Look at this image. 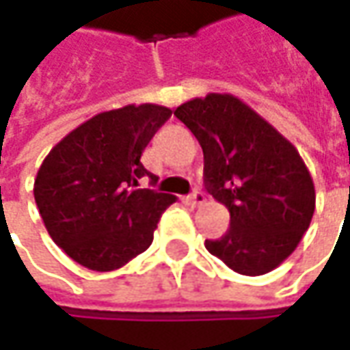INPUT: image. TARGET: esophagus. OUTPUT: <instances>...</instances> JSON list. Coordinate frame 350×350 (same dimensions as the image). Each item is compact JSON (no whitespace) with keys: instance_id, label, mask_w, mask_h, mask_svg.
Here are the masks:
<instances>
[{"instance_id":"obj_1","label":"esophagus","mask_w":350,"mask_h":350,"mask_svg":"<svg viewBox=\"0 0 350 350\" xmlns=\"http://www.w3.org/2000/svg\"><path fill=\"white\" fill-rule=\"evenodd\" d=\"M188 202H190L191 205H202L205 202V196L200 190L191 191V196H188Z\"/></svg>"}]
</instances>
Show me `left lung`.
I'll return each mask as SVG.
<instances>
[{
    "instance_id": "obj_1",
    "label": "left lung",
    "mask_w": 350,
    "mask_h": 350,
    "mask_svg": "<svg viewBox=\"0 0 350 350\" xmlns=\"http://www.w3.org/2000/svg\"><path fill=\"white\" fill-rule=\"evenodd\" d=\"M174 115L204 150L205 186L231 227L205 249L245 276H260L296 251L315 211V186L297 148L233 94H207Z\"/></svg>"
}]
</instances>
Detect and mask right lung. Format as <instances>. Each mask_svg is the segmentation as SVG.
Here are the masks:
<instances>
[{
	"instance_id": "obj_1",
	"label": "right lung",
	"mask_w": 350,
	"mask_h": 350,
	"mask_svg": "<svg viewBox=\"0 0 350 350\" xmlns=\"http://www.w3.org/2000/svg\"><path fill=\"white\" fill-rule=\"evenodd\" d=\"M172 109L125 105L94 115L56 143L35 178V202L54 243L96 272L125 266L145 252L174 196L137 188L141 154Z\"/></svg>"
}]
</instances>
